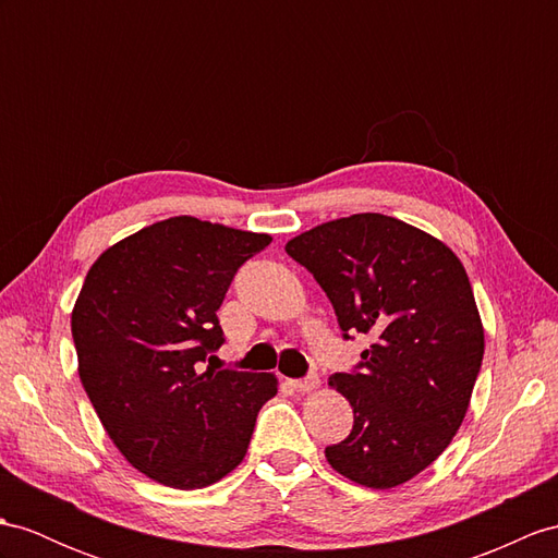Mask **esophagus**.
Instances as JSON below:
<instances>
[{"instance_id":"obj_1","label":"esophagus","mask_w":558,"mask_h":558,"mask_svg":"<svg viewBox=\"0 0 558 558\" xmlns=\"http://www.w3.org/2000/svg\"><path fill=\"white\" fill-rule=\"evenodd\" d=\"M289 386L295 388V390H301V392L315 390V388L319 386V376H317V374H310V376H305V378H291Z\"/></svg>"}]
</instances>
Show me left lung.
<instances>
[{"instance_id": "1", "label": "left lung", "mask_w": 558, "mask_h": 558, "mask_svg": "<svg viewBox=\"0 0 558 558\" xmlns=\"http://www.w3.org/2000/svg\"><path fill=\"white\" fill-rule=\"evenodd\" d=\"M287 253L324 289L345 341L374 336L355 369L329 378L355 424L326 461L374 490L407 483L450 445L481 372L485 338L464 265L442 241L378 213L319 225Z\"/></svg>"}]
</instances>
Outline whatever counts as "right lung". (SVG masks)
Listing matches in <instances>:
<instances>
[{
    "label": "right lung",
    "instance_id": "obj_1",
    "mask_svg": "<svg viewBox=\"0 0 558 558\" xmlns=\"http://www.w3.org/2000/svg\"><path fill=\"white\" fill-rule=\"evenodd\" d=\"M269 243L182 215L122 239L87 271L71 317L80 381L148 478L196 490L246 457L277 378L201 369L225 343L217 310L234 275Z\"/></svg>",
    "mask_w": 558,
    "mask_h": 558
}]
</instances>
